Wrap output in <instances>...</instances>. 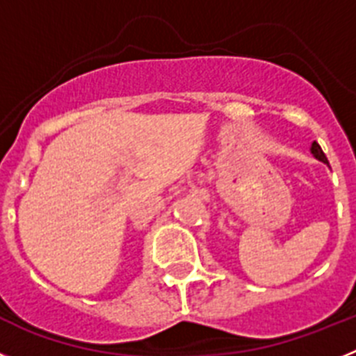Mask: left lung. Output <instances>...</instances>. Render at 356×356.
I'll return each instance as SVG.
<instances>
[{"instance_id":"1","label":"left lung","mask_w":356,"mask_h":356,"mask_svg":"<svg viewBox=\"0 0 356 356\" xmlns=\"http://www.w3.org/2000/svg\"><path fill=\"white\" fill-rule=\"evenodd\" d=\"M310 151H312V155L316 156L317 160L328 163V159H326V155H325V153H323V149H321V146L316 143V140H314V143H312V147H310Z\"/></svg>"}]
</instances>
